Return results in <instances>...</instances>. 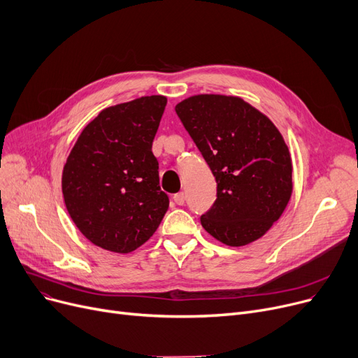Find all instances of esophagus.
I'll return each instance as SVG.
<instances>
[{"label": "esophagus", "mask_w": 358, "mask_h": 358, "mask_svg": "<svg viewBox=\"0 0 358 358\" xmlns=\"http://www.w3.org/2000/svg\"><path fill=\"white\" fill-rule=\"evenodd\" d=\"M173 201L178 203V206H183V203H185V194L179 192V194L173 195Z\"/></svg>", "instance_id": "obj_1"}]
</instances>
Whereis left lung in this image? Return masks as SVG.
<instances>
[{"label": "left lung", "instance_id": "1", "mask_svg": "<svg viewBox=\"0 0 358 358\" xmlns=\"http://www.w3.org/2000/svg\"><path fill=\"white\" fill-rule=\"evenodd\" d=\"M217 182V199L201 224L229 246L262 237L293 192V166L282 135L241 97L198 94L175 108Z\"/></svg>", "mask_w": 358, "mask_h": 358}]
</instances>
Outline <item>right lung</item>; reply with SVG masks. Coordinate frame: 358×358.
Here are the masks:
<instances>
[{"label": "right lung", "mask_w": 358, "mask_h": 358, "mask_svg": "<svg viewBox=\"0 0 358 358\" xmlns=\"http://www.w3.org/2000/svg\"><path fill=\"white\" fill-rule=\"evenodd\" d=\"M167 99L144 96L106 108L83 129L62 172L68 214L87 239L128 253L155 234L169 208L152 140Z\"/></svg>", "instance_id": "obj_1"}]
</instances>
